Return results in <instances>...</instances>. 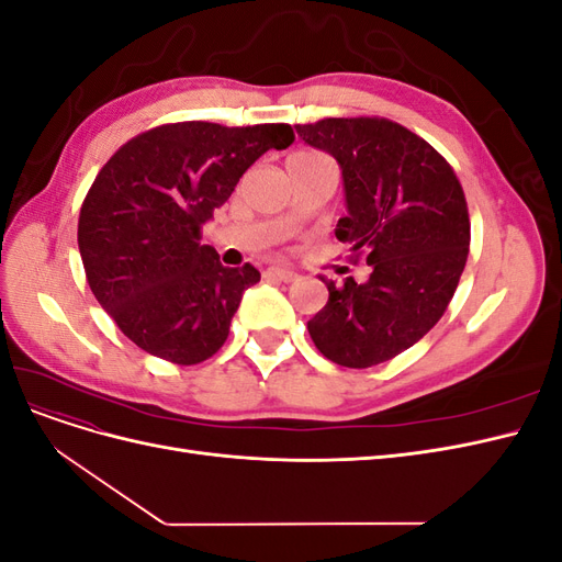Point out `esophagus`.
<instances>
[{
	"label": "esophagus",
	"instance_id": "esophagus-1",
	"mask_svg": "<svg viewBox=\"0 0 562 562\" xmlns=\"http://www.w3.org/2000/svg\"><path fill=\"white\" fill-rule=\"evenodd\" d=\"M265 277H267V279L283 281V283L297 279L295 271H291V269H283V267H267V269H265Z\"/></svg>",
	"mask_w": 562,
	"mask_h": 562
}]
</instances>
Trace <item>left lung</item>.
Returning <instances> with one entry per match:
<instances>
[{"instance_id":"left-lung-1","label":"left lung","mask_w":562,"mask_h":562,"mask_svg":"<svg viewBox=\"0 0 562 562\" xmlns=\"http://www.w3.org/2000/svg\"><path fill=\"white\" fill-rule=\"evenodd\" d=\"M295 131L342 168L347 215L335 236L370 265L363 283L326 281L310 335L337 366L384 363L419 342L457 291L471 241L464 190L427 140L389 119L330 116Z\"/></svg>"}]
</instances>
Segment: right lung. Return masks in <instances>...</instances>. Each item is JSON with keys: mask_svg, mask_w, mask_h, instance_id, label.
I'll return each mask as SVG.
<instances>
[{"mask_svg": "<svg viewBox=\"0 0 562 562\" xmlns=\"http://www.w3.org/2000/svg\"><path fill=\"white\" fill-rule=\"evenodd\" d=\"M288 124H164L135 135L100 168L81 203L77 241L95 300L133 345L194 366L225 345L252 265L223 267L201 227Z\"/></svg>", "mask_w": 562, "mask_h": 562, "instance_id": "add662e5", "label": "right lung"}]
</instances>
